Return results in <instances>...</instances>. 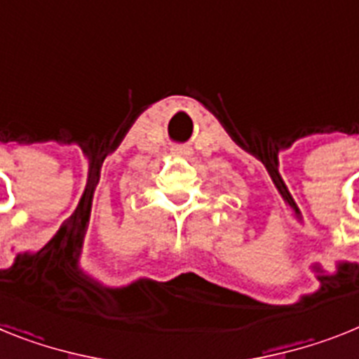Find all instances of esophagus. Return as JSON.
Masks as SVG:
<instances>
[{
  "label": "esophagus",
  "mask_w": 359,
  "mask_h": 359,
  "mask_svg": "<svg viewBox=\"0 0 359 359\" xmlns=\"http://www.w3.org/2000/svg\"><path fill=\"white\" fill-rule=\"evenodd\" d=\"M171 154L175 155V157L189 158L193 155V149L189 146H175V148H171Z\"/></svg>",
  "instance_id": "34e87169"
}]
</instances>
